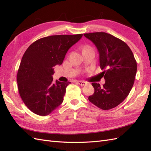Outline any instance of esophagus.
<instances>
[{"mask_svg":"<svg viewBox=\"0 0 151 151\" xmlns=\"http://www.w3.org/2000/svg\"><path fill=\"white\" fill-rule=\"evenodd\" d=\"M76 82H77L78 84L81 85V86H85V85L87 84V83H86L84 81H77Z\"/></svg>","mask_w":151,"mask_h":151,"instance_id":"34e87169","label":"esophagus"}]
</instances>
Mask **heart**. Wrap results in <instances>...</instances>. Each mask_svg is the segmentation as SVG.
I'll use <instances>...</instances> for the list:
<instances>
[{
    "label": "heart",
    "mask_w": 151,
    "mask_h": 151,
    "mask_svg": "<svg viewBox=\"0 0 151 151\" xmlns=\"http://www.w3.org/2000/svg\"><path fill=\"white\" fill-rule=\"evenodd\" d=\"M84 48H88V47H84Z\"/></svg>",
    "instance_id": "obj_1"
}]
</instances>
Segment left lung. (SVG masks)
<instances>
[{"instance_id":"1","label":"left lung","mask_w":151,"mask_h":151,"mask_svg":"<svg viewBox=\"0 0 151 151\" xmlns=\"http://www.w3.org/2000/svg\"><path fill=\"white\" fill-rule=\"evenodd\" d=\"M99 53V63L105 84L92 83L95 92L88 97L104 110L116 107L129 95L134 85L137 63L130 47L124 41L106 32L84 34Z\"/></svg>"}]
</instances>
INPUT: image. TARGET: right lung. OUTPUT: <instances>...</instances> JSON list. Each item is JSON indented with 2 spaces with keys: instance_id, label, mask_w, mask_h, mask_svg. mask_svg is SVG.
Masks as SVG:
<instances>
[{
  "instance_id": "1",
  "label": "right lung",
  "mask_w": 151,
  "mask_h": 151,
  "mask_svg": "<svg viewBox=\"0 0 151 151\" xmlns=\"http://www.w3.org/2000/svg\"><path fill=\"white\" fill-rule=\"evenodd\" d=\"M83 34L45 37L25 51L17 76L19 93L33 113L45 116L62 103L70 82H53L54 67L62 64L65 54Z\"/></svg>"
}]
</instances>
